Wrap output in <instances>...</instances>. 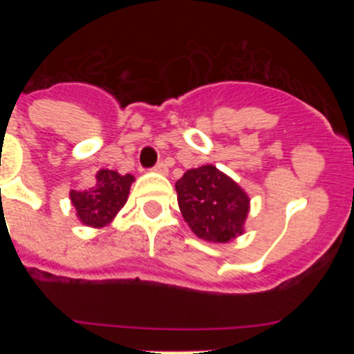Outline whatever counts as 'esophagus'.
I'll list each match as a JSON object with an SVG mask.
<instances>
[{
    "instance_id": "obj_1",
    "label": "esophagus",
    "mask_w": 354,
    "mask_h": 354,
    "mask_svg": "<svg viewBox=\"0 0 354 354\" xmlns=\"http://www.w3.org/2000/svg\"><path fill=\"white\" fill-rule=\"evenodd\" d=\"M154 171H158V174H167L168 168H167V165H165V162L161 161V162H158V165H156Z\"/></svg>"
}]
</instances>
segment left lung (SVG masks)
Masks as SVG:
<instances>
[{
  "instance_id": "left-lung-1",
  "label": "left lung",
  "mask_w": 354,
  "mask_h": 354,
  "mask_svg": "<svg viewBox=\"0 0 354 354\" xmlns=\"http://www.w3.org/2000/svg\"><path fill=\"white\" fill-rule=\"evenodd\" d=\"M175 189L183 218L200 239L228 243L245 232L248 195L216 167L187 170L175 183Z\"/></svg>"
}]
</instances>
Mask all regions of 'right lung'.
Instances as JSON below:
<instances>
[{
	"instance_id": "add662e5",
	"label": "right lung",
	"mask_w": 354,
	"mask_h": 354,
	"mask_svg": "<svg viewBox=\"0 0 354 354\" xmlns=\"http://www.w3.org/2000/svg\"><path fill=\"white\" fill-rule=\"evenodd\" d=\"M134 177L131 174L120 175L115 170L97 171L95 184L83 192H71V202L83 225L102 228L111 223L117 212L124 207L129 196Z\"/></svg>"
}]
</instances>
